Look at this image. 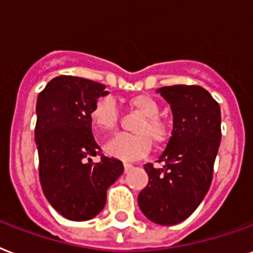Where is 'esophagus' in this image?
<instances>
[{
	"mask_svg": "<svg viewBox=\"0 0 253 253\" xmlns=\"http://www.w3.org/2000/svg\"><path fill=\"white\" fill-rule=\"evenodd\" d=\"M125 172H128L131 169H132V165H130V163H125Z\"/></svg>",
	"mask_w": 253,
	"mask_h": 253,
	"instance_id": "esophagus-1",
	"label": "esophagus"
}]
</instances>
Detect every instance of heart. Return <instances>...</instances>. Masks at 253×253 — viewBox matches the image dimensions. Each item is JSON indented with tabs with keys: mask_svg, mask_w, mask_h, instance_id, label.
Segmentation results:
<instances>
[{
	"mask_svg": "<svg viewBox=\"0 0 253 253\" xmlns=\"http://www.w3.org/2000/svg\"><path fill=\"white\" fill-rule=\"evenodd\" d=\"M131 110L142 114V118L135 125V134H118L105 146L109 157L122 161H135L144 157L151 147L165 146L169 139V126L158 115L159 103L151 95L138 94L126 101ZM119 110L113 99L101 98L90 111V123L98 134H107L118 126Z\"/></svg>",
	"mask_w": 253,
	"mask_h": 253,
	"instance_id": "1",
	"label": "heart"
}]
</instances>
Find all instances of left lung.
I'll return each instance as SVG.
<instances>
[{
  "instance_id": "1",
  "label": "left lung",
  "mask_w": 253,
  "mask_h": 253,
  "mask_svg": "<svg viewBox=\"0 0 253 253\" xmlns=\"http://www.w3.org/2000/svg\"><path fill=\"white\" fill-rule=\"evenodd\" d=\"M169 103L171 138L158 159L144 165L148 184L138 204L144 216L162 225L186 220L210 190L221 139L220 106L206 88L175 84L157 90Z\"/></svg>"
}]
</instances>
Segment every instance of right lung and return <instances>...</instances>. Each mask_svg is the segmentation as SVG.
<instances>
[{"mask_svg":"<svg viewBox=\"0 0 253 253\" xmlns=\"http://www.w3.org/2000/svg\"><path fill=\"white\" fill-rule=\"evenodd\" d=\"M105 88L86 78L59 75L37 98L40 182L51 207L69 220L96 216L107 188L125 169L121 161L102 155L92 136L90 111L99 96L109 94ZM96 155L101 162L94 164Z\"/></svg>","mask_w":253,"mask_h":253,"instance_id":"obj_1","label":"right lung"}]
</instances>
